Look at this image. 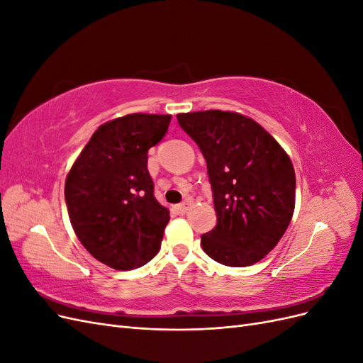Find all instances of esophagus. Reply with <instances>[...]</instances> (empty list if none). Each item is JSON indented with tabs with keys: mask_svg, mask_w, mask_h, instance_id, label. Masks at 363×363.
<instances>
[{
	"mask_svg": "<svg viewBox=\"0 0 363 363\" xmlns=\"http://www.w3.org/2000/svg\"><path fill=\"white\" fill-rule=\"evenodd\" d=\"M191 206H192V200H186V201H183V203L175 206V211H177L179 213H186V212L189 211Z\"/></svg>",
	"mask_w": 363,
	"mask_h": 363,
	"instance_id": "1",
	"label": "esophagus"
}]
</instances>
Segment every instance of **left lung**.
I'll list each match as a JSON object with an SVG mask.
<instances>
[{"label":"left lung","mask_w":363,"mask_h":363,"mask_svg":"<svg viewBox=\"0 0 363 363\" xmlns=\"http://www.w3.org/2000/svg\"><path fill=\"white\" fill-rule=\"evenodd\" d=\"M207 163L218 223L201 236L208 257L225 267H250L286 232L295 208L294 164L255 119L236 112L177 115Z\"/></svg>","instance_id":"obj_1"}]
</instances>
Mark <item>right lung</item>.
Wrapping results in <instances>:
<instances>
[{
    "instance_id": "right-lung-1",
    "label": "right lung",
    "mask_w": 363,
    "mask_h": 363,
    "mask_svg": "<svg viewBox=\"0 0 363 363\" xmlns=\"http://www.w3.org/2000/svg\"><path fill=\"white\" fill-rule=\"evenodd\" d=\"M171 115L131 113L96 128L65 182L74 232L104 265L127 271L155 257L169 223L148 172V150Z\"/></svg>"
}]
</instances>
